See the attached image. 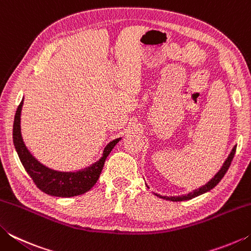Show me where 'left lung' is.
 <instances>
[{"mask_svg": "<svg viewBox=\"0 0 251 251\" xmlns=\"http://www.w3.org/2000/svg\"><path fill=\"white\" fill-rule=\"evenodd\" d=\"M236 148H237V145L233 146L232 151H230V154H229V156L227 157L226 161H225L224 165L222 166V168H220V171L216 174V175L214 176V178H211V179L207 182L206 185H203L201 187H199L198 189H195L193 190L192 193H188L187 195H181V196H172V197H168V196H160V195L158 194H155L157 197L159 198H163V199H166V201H189V199H193L195 197L199 196V195L201 194H205L207 192H209L210 189L214 188V187L218 184V182L223 179V177L225 176V174L227 173L229 166H230L231 164V160L233 158V156H235V152H236Z\"/></svg>", "mask_w": 251, "mask_h": 251, "instance_id": "1", "label": "left lung"}]
</instances>
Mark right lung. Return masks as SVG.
<instances>
[{
  "mask_svg": "<svg viewBox=\"0 0 251 251\" xmlns=\"http://www.w3.org/2000/svg\"><path fill=\"white\" fill-rule=\"evenodd\" d=\"M23 100L16 109L13 124V143L25 171L42 192L56 197H73L88 192L99 180L105 159L121 138L114 139L104 148L103 156L92 166L78 172H57L44 166L25 146L21 134V110Z\"/></svg>",
  "mask_w": 251,
  "mask_h": 251,
  "instance_id": "obj_1",
  "label": "right lung"
}]
</instances>
